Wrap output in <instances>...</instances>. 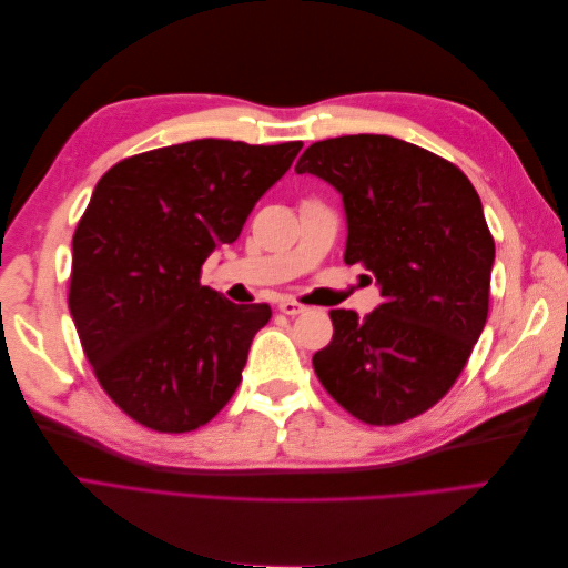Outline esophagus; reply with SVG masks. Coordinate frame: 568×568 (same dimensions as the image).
I'll return each mask as SVG.
<instances>
[{
  "label": "esophagus",
  "instance_id": "34e87169",
  "mask_svg": "<svg viewBox=\"0 0 568 568\" xmlns=\"http://www.w3.org/2000/svg\"><path fill=\"white\" fill-rule=\"evenodd\" d=\"M280 311L284 313V315H291V317H296V315H303L307 307L305 305H301V303H296V301H282L280 303Z\"/></svg>",
  "mask_w": 568,
  "mask_h": 568
}]
</instances>
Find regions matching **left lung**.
I'll list each match as a JSON object with an SVG mask.
<instances>
[{"label":"left lung","instance_id":"left-lung-1","mask_svg":"<svg viewBox=\"0 0 568 568\" xmlns=\"http://www.w3.org/2000/svg\"><path fill=\"white\" fill-rule=\"evenodd\" d=\"M296 173L341 194L343 261L363 265L384 298L365 320L329 313L332 343L313 355L317 379L365 424L422 415L450 390L488 317L495 242L474 184L388 134L315 142Z\"/></svg>","mask_w":568,"mask_h":568}]
</instances>
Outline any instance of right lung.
Instances as JSON below:
<instances>
[{
	"label": "right lung",
	"mask_w": 568,
	"mask_h": 568,
	"mask_svg": "<svg viewBox=\"0 0 568 568\" xmlns=\"http://www.w3.org/2000/svg\"><path fill=\"white\" fill-rule=\"evenodd\" d=\"M301 142L194 140L115 163L73 236L68 307L111 400L153 432L184 434L230 403L267 303L201 286Z\"/></svg>",
	"instance_id": "1"
}]
</instances>
